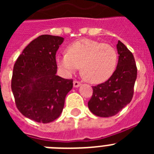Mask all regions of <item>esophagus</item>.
<instances>
[{
	"instance_id": "esophagus-1",
	"label": "esophagus",
	"mask_w": 154,
	"mask_h": 154,
	"mask_svg": "<svg viewBox=\"0 0 154 154\" xmlns=\"http://www.w3.org/2000/svg\"><path fill=\"white\" fill-rule=\"evenodd\" d=\"M73 85H74V87H79L81 85V82L77 81V80H75V81L73 82Z\"/></svg>"
}]
</instances>
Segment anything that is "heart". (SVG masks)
<instances>
[{
    "label": "heart",
    "instance_id": "1",
    "mask_svg": "<svg viewBox=\"0 0 154 154\" xmlns=\"http://www.w3.org/2000/svg\"><path fill=\"white\" fill-rule=\"evenodd\" d=\"M118 62L116 49L109 44L92 39H82L67 48V53L58 55L56 62L65 75L81 66L82 73L91 83H102L112 75Z\"/></svg>",
    "mask_w": 154,
    "mask_h": 154
}]
</instances>
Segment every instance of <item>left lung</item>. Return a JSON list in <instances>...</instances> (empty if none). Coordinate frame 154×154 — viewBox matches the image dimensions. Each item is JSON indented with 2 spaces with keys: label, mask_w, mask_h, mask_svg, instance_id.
Returning <instances> with one entry per match:
<instances>
[{
  "label": "left lung",
  "mask_w": 154,
  "mask_h": 154,
  "mask_svg": "<svg viewBox=\"0 0 154 154\" xmlns=\"http://www.w3.org/2000/svg\"><path fill=\"white\" fill-rule=\"evenodd\" d=\"M119 60L112 75L103 83L92 86L88 106L94 115L109 117L117 114L131 102L137 79V68L131 51L119 41Z\"/></svg>",
  "instance_id": "left-lung-1"
}]
</instances>
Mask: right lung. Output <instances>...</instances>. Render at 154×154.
Listing matches in <instances>:
<instances>
[{"label": "right lung", "instance_id": "1", "mask_svg": "<svg viewBox=\"0 0 154 154\" xmlns=\"http://www.w3.org/2000/svg\"><path fill=\"white\" fill-rule=\"evenodd\" d=\"M62 37L42 35L31 42L14 65L11 89L17 109L38 123L52 122L60 116L73 80L56 75L55 55Z\"/></svg>", "mask_w": 154, "mask_h": 154}]
</instances>
